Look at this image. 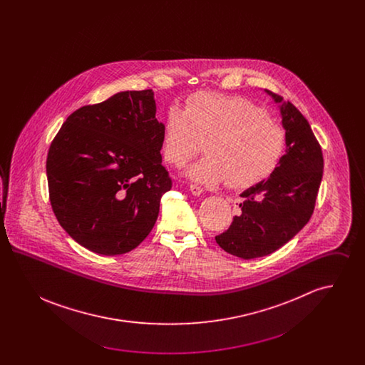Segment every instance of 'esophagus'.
<instances>
[{
  "mask_svg": "<svg viewBox=\"0 0 365 365\" xmlns=\"http://www.w3.org/2000/svg\"><path fill=\"white\" fill-rule=\"evenodd\" d=\"M190 190L194 195H201L204 189L201 186H197V185H190Z\"/></svg>",
  "mask_w": 365,
  "mask_h": 365,
  "instance_id": "esophagus-1",
  "label": "esophagus"
}]
</instances>
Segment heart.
<instances>
[{
  "mask_svg": "<svg viewBox=\"0 0 365 365\" xmlns=\"http://www.w3.org/2000/svg\"><path fill=\"white\" fill-rule=\"evenodd\" d=\"M287 134L259 105L242 97L201 91L186 109L171 106L163 131L164 158L176 168L204 150L189 176L204 185L249 189L277 171L286 150Z\"/></svg>",
  "mask_w": 365,
  "mask_h": 365,
  "instance_id": "1",
  "label": "heart"
}]
</instances>
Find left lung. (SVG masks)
<instances>
[{
  "label": "left lung",
  "mask_w": 365,
  "mask_h": 365,
  "mask_svg": "<svg viewBox=\"0 0 365 365\" xmlns=\"http://www.w3.org/2000/svg\"><path fill=\"white\" fill-rule=\"evenodd\" d=\"M277 103L283 97L267 90ZM286 155L269 179L243 191L241 215L215 237L227 253L245 260L274 253L312 217L324 160L305 116L290 101L280 106Z\"/></svg>",
  "instance_id": "left-lung-1"
}]
</instances>
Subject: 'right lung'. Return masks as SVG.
I'll return each mask as SVG.
<instances>
[{"instance_id": "obj_1", "label": "right lung", "mask_w": 365, "mask_h": 365, "mask_svg": "<svg viewBox=\"0 0 365 365\" xmlns=\"http://www.w3.org/2000/svg\"><path fill=\"white\" fill-rule=\"evenodd\" d=\"M153 91H122L72 112L49 146L53 213L88 250L116 256L142 242L171 190Z\"/></svg>"}]
</instances>
